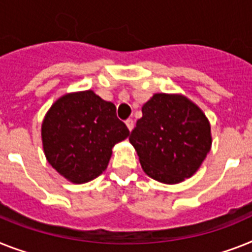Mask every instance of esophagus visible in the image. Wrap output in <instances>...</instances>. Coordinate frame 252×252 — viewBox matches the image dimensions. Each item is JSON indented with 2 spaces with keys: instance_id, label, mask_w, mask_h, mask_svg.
I'll return each instance as SVG.
<instances>
[{
  "instance_id": "esophagus-1",
  "label": "esophagus",
  "mask_w": 252,
  "mask_h": 252,
  "mask_svg": "<svg viewBox=\"0 0 252 252\" xmlns=\"http://www.w3.org/2000/svg\"><path fill=\"white\" fill-rule=\"evenodd\" d=\"M126 126H127L128 130L131 131L134 128V121H132V120H127V121H126Z\"/></svg>"
}]
</instances>
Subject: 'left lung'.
<instances>
[{
    "label": "left lung",
    "mask_w": 252,
    "mask_h": 252,
    "mask_svg": "<svg viewBox=\"0 0 252 252\" xmlns=\"http://www.w3.org/2000/svg\"><path fill=\"white\" fill-rule=\"evenodd\" d=\"M143 117L131 131L144 172L165 184H178L202 165L211 148L210 122L188 97L155 94L141 108Z\"/></svg>",
    "instance_id": "obj_1"
}]
</instances>
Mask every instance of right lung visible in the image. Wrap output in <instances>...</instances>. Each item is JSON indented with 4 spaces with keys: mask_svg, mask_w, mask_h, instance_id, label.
<instances>
[{
    "mask_svg": "<svg viewBox=\"0 0 252 252\" xmlns=\"http://www.w3.org/2000/svg\"><path fill=\"white\" fill-rule=\"evenodd\" d=\"M130 135L116 107L93 90L65 94L51 105L41 127L50 165L74 184L97 178L107 168L112 148Z\"/></svg>",
    "mask_w": 252,
    "mask_h": 252,
    "instance_id": "right-lung-1",
    "label": "right lung"
}]
</instances>
